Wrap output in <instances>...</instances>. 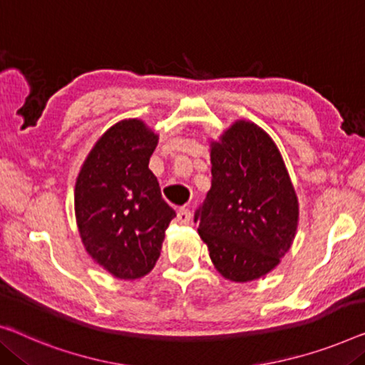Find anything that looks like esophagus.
<instances>
[{
  "label": "esophagus",
  "mask_w": 365,
  "mask_h": 365,
  "mask_svg": "<svg viewBox=\"0 0 365 365\" xmlns=\"http://www.w3.org/2000/svg\"><path fill=\"white\" fill-rule=\"evenodd\" d=\"M176 219H178V222L179 224H189V222L192 220V212L189 209H179L178 210V215H176Z\"/></svg>",
  "instance_id": "1"
}]
</instances>
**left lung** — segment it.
Returning a JSON list of instances; mask_svg holds the SVG:
<instances>
[{"mask_svg":"<svg viewBox=\"0 0 365 365\" xmlns=\"http://www.w3.org/2000/svg\"><path fill=\"white\" fill-rule=\"evenodd\" d=\"M212 187L194 214L222 277L252 282L279 263L294 239L298 199L277 145L260 126L235 121L212 143Z\"/></svg>","mask_w":365,"mask_h":365,"instance_id":"1","label":"left lung"}]
</instances>
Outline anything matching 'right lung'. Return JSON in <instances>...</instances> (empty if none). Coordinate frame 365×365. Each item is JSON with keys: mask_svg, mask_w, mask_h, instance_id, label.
Instances as JSON below:
<instances>
[{"mask_svg": "<svg viewBox=\"0 0 365 365\" xmlns=\"http://www.w3.org/2000/svg\"><path fill=\"white\" fill-rule=\"evenodd\" d=\"M156 145L143 121H120L97 141L77 178L76 217L86 250L121 279L153 270L176 217L148 168Z\"/></svg>", "mask_w": 365, "mask_h": 365, "instance_id": "obj_1", "label": "right lung"}]
</instances>
